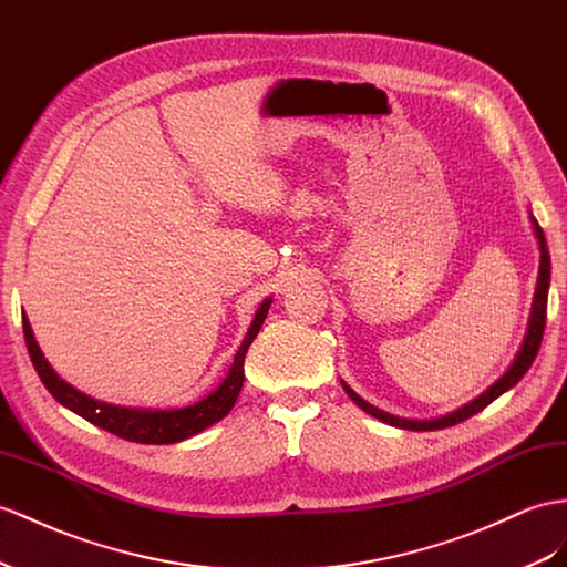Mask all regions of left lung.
Listing matches in <instances>:
<instances>
[{
  "instance_id": "left-lung-1",
  "label": "left lung",
  "mask_w": 567,
  "mask_h": 567,
  "mask_svg": "<svg viewBox=\"0 0 567 567\" xmlns=\"http://www.w3.org/2000/svg\"><path fill=\"white\" fill-rule=\"evenodd\" d=\"M532 217V227H534V235L536 239H539V249H542V264H539V278H536V292H534V301H532V313H529V323H527V332H525V340H522V347L519 352L515 357V361L511 364V369H507L501 379L493 383L491 388H486L482 395H478L476 400L467 402L464 408L450 412L445 416H439V419H429V422H414V419H400L395 414H388L379 408H373V404H369L367 400H361L354 390L350 385H344L342 381V388L344 393L350 395L361 410H364L367 414L381 419V422L390 424V426H398V429H408V431H435V429H447V426H455L460 422H464V419L474 416L476 412H482L484 408H488V404L501 398L505 390H511L513 385L519 383L522 375H525L532 367V361L536 359V352H539L542 347V338H544V328H546V301H548V282H550V256H548V246H546V237H544V229L539 227V223L534 220Z\"/></svg>"
}]
</instances>
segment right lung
I'll use <instances>...</instances> for the list:
<instances>
[{
    "label": "right lung",
    "mask_w": 567,
    "mask_h": 567,
    "mask_svg": "<svg viewBox=\"0 0 567 567\" xmlns=\"http://www.w3.org/2000/svg\"><path fill=\"white\" fill-rule=\"evenodd\" d=\"M270 301L272 299H266L258 307L251 328L246 332V338L235 354V361H231L225 381L217 385L210 395L182 410L120 408V404H107V402L83 395L76 388H71L66 381H62L60 375L54 373V369L48 364L45 354L40 352V347L35 342L33 328L28 323L25 313H23V336H25L28 354H31V361L40 375V381L45 383V388L50 390L56 402L64 404V408H69L71 412H76L79 416H83L85 422L120 435L124 441L145 443V445H167V443H179L184 439H192V435L200 433L203 429L220 422V419L227 416L229 410L235 408L239 390L244 385V357L249 352L254 338L258 336L260 326L266 321Z\"/></svg>",
    "instance_id": "add662e5"
}]
</instances>
